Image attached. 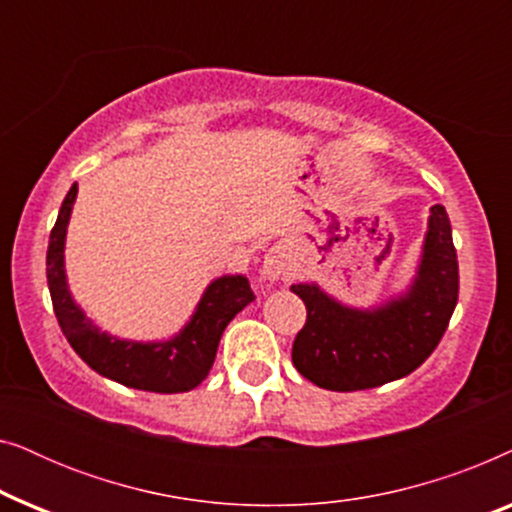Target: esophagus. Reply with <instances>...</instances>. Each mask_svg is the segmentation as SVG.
<instances>
[{
	"mask_svg": "<svg viewBox=\"0 0 512 512\" xmlns=\"http://www.w3.org/2000/svg\"><path fill=\"white\" fill-rule=\"evenodd\" d=\"M291 270H293L291 256L286 254L282 247H272L268 254H265L263 268H261V275L265 279H270V282H277V279L291 275Z\"/></svg>",
	"mask_w": 512,
	"mask_h": 512,
	"instance_id": "obj_1",
	"label": "esophagus"
}]
</instances>
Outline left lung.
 <instances>
[{
    "label": "left lung",
    "mask_w": 512,
    "mask_h": 512,
    "mask_svg": "<svg viewBox=\"0 0 512 512\" xmlns=\"http://www.w3.org/2000/svg\"><path fill=\"white\" fill-rule=\"evenodd\" d=\"M307 307L293 366L312 384L359 391L401 380L429 359L459 298V263L443 205H433L422 258L408 289L377 307H349L319 284H293Z\"/></svg>",
    "instance_id": "1"
}]
</instances>
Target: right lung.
<instances>
[{
    "mask_svg": "<svg viewBox=\"0 0 512 512\" xmlns=\"http://www.w3.org/2000/svg\"><path fill=\"white\" fill-rule=\"evenodd\" d=\"M76 193L79 186L74 184L62 200L46 251L48 291L67 342L95 373L123 387L156 391V394H179L195 389L212 368L226 326L256 298L249 279L244 275L216 277L202 293L188 324L167 340L137 342L100 331V326H95L76 305L67 284L65 240Z\"/></svg>",
    "mask_w": 512,
    "mask_h": 512,
    "instance_id": "add662e5",
    "label": "right lung"
}]
</instances>
